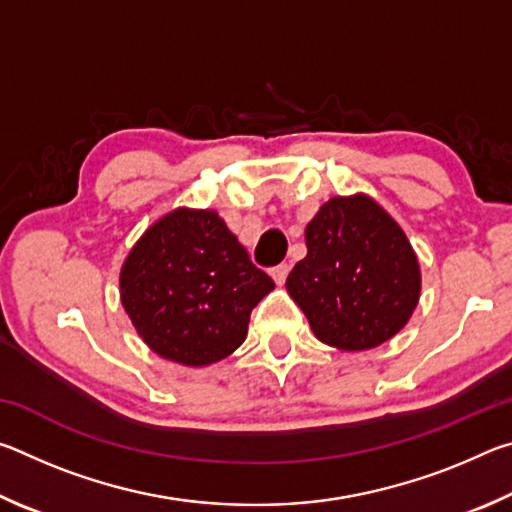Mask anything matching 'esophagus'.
I'll list each match as a JSON object with an SVG mask.
<instances>
[{
    "label": "esophagus",
    "mask_w": 512,
    "mask_h": 512,
    "mask_svg": "<svg viewBox=\"0 0 512 512\" xmlns=\"http://www.w3.org/2000/svg\"><path fill=\"white\" fill-rule=\"evenodd\" d=\"M289 271H291V266H289V264H280V266L271 268V277L275 280L277 287H282V284L287 282V275H289Z\"/></svg>",
    "instance_id": "esophagus-1"
}]
</instances>
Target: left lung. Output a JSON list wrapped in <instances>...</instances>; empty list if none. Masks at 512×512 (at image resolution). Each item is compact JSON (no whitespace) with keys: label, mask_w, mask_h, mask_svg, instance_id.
<instances>
[{"label":"left lung","mask_w":512,"mask_h":512,"mask_svg":"<svg viewBox=\"0 0 512 512\" xmlns=\"http://www.w3.org/2000/svg\"><path fill=\"white\" fill-rule=\"evenodd\" d=\"M307 257L287 291L318 341L361 352L400 332L418 307V255L391 214L368 194L334 196L305 228Z\"/></svg>","instance_id":"1"}]
</instances>
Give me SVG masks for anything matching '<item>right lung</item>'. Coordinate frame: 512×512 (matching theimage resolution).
I'll list each match as a JSON object with an SVG mask.
<instances>
[{
    "label": "right lung",
    "mask_w": 512,
    "mask_h": 512,
    "mask_svg": "<svg viewBox=\"0 0 512 512\" xmlns=\"http://www.w3.org/2000/svg\"><path fill=\"white\" fill-rule=\"evenodd\" d=\"M275 289L214 210L176 207L135 241L119 298L140 339L187 368L221 361L246 341L250 311Z\"/></svg>",
    "instance_id": "obj_1"
}]
</instances>
